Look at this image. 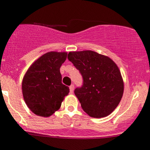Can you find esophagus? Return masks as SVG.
<instances>
[{
	"label": "esophagus",
	"mask_w": 150,
	"mask_h": 150,
	"mask_svg": "<svg viewBox=\"0 0 150 150\" xmlns=\"http://www.w3.org/2000/svg\"><path fill=\"white\" fill-rule=\"evenodd\" d=\"M70 91H71V93H73L74 92V85H71V86H70Z\"/></svg>",
	"instance_id": "obj_1"
}]
</instances>
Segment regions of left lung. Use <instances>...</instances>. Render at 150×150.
Here are the masks:
<instances>
[{
    "label": "left lung",
    "instance_id": "1",
    "mask_svg": "<svg viewBox=\"0 0 150 150\" xmlns=\"http://www.w3.org/2000/svg\"><path fill=\"white\" fill-rule=\"evenodd\" d=\"M67 59L83 76V86L74 90L88 116L102 118L116 108L123 95L120 69L109 57L91 50L70 52Z\"/></svg>",
    "mask_w": 150,
    "mask_h": 150
}]
</instances>
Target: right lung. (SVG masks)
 <instances>
[{
  "instance_id": "right-lung-1",
  "label": "right lung",
  "mask_w": 150,
  "mask_h": 150,
  "mask_svg": "<svg viewBox=\"0 0 150 150\" xmlns=\"http://www.w3.org/2000/svg\"><path fill=\"white\" fill-rule=\"evenodd\" d=\"M67 52H50L30 65L22 80V95L34 114L48 117L60 108L70 89L62 83L60 67Z\"/></svg>"
}]
</instances>
